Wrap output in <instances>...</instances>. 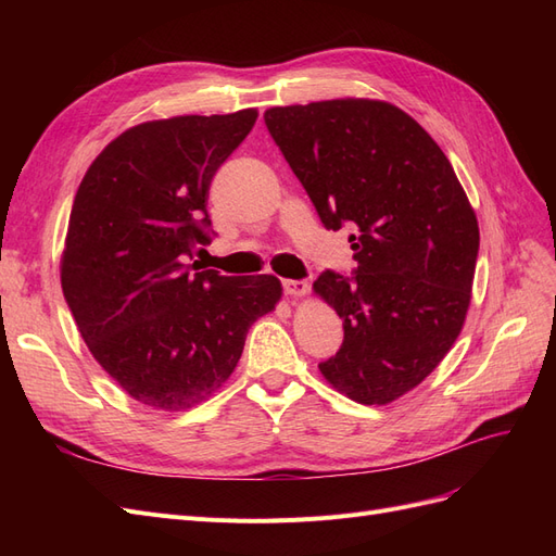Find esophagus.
I'll use <instances>...</instances> for the list:
<instances>
[{
	"label": "esophagus",
	"instance_id": "esophagus-1",
	"mask_svg": "<svg viewBox=\"0 0 556 556\" xmlns=\"http://www.w3.org/2000/svg\"><path fill=\"white\" fill-rule=\"evenodd\" d=\"M280 285H282V292L288 294V296H304L308 292V282L306 280L285 278Z\"/></svg>",
	"mask_w": 556,
	"mask_h": 556
}]
</instances>
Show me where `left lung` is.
Masks as SVG:
<instances>
[{
	"mask_svg": "<svg viewBox=\"0 0 556 556\" xmlns=\"http://www.w3.org/2000/svg\"><path fill=\"white\" fill-rule=\"evenodd\" d=\"M271 139L327 229L350 225L352 276L313 282L343 319L319 371L352 401L390 403L422 382L457 341L480 231L450 160L401 109L331 99L264 113Z\"/></svg>",
	"mask_w": 556,
	"mask_h": 556,
	"instance_id": "8db88e82",
	"label": "left lung"
}]
</instances>
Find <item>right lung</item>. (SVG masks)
Masks as SVG:
<instances>
[{
	"mask_svg": "<svg viewBox=\"0 0 556 556\" xmlns=\"http://www.w3.org/2000/svg\"><path fill=\"white\" fill-rule=\"evenodd\" d=\"M255 121L245 109L143 123L111 141L78 185L62 292L92 357L146 406L180 410L211 396L237 368L252 323L280 299L276 276L188 264L215 237L211 180Z\"/></svg>",
	"mask_w": 556,
	"mask_h": 556,
	"instance_id": "1",
	"label": "right lung"
}]
</instances>
